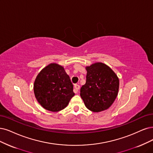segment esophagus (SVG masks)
Here are the masks:
<instances>
[{
	"mask_svg": "<svg viewBox=\"0 0 153 153\" xmlns=\"http://www.w3.org/2000/svg\"><path fill=\"white\" fill-rule=\"evenodd\" d=\"M80 88V86L78 85V84H75L74 85V93H77L78 92V90Z\"/></svg>",
	"mask_w": 153,
	"mask_h": 153,
	"instance_id": "esophagus-1",
	"label": "esophagus"
}]
</instances>
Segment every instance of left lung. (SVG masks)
<instances>
[{
    "label": "left lung",
    "instance_id": "obj_1",
    "mask_svg": "<svg viewBox=\"0 0 153 153\" xmlns=\"http://www.w3.org/2000/svg\"><path fill=\"white\" fill-rule=\"evenodd\" d=\"M86 82L80 91L86 108L93 112L108 109L116 99L119 79L110 67L97 62L86 67Z\"/></svg>",
    "mask_w": 153,
    "mask_h": 153
}]
</instances>
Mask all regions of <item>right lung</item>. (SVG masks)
I'll return each mask as SVG.
<instances>
[{
	"label": "right lung",
	"instance_id": "1",
	"mask_svg": "<svg viewBox=\"0 0 153 153\" xmlns=\"http://www.w3.org/2000/svg\"><path fill=\"white\" fill-rule=\"evenodd\" d=\"M33 89L38 102L53 112L64 109L75 94L64 68L55 63L50 64L39 72Z\"/></svg>",
	"mask_w": 153,
	"mask_h": 153
}]
</instances>
